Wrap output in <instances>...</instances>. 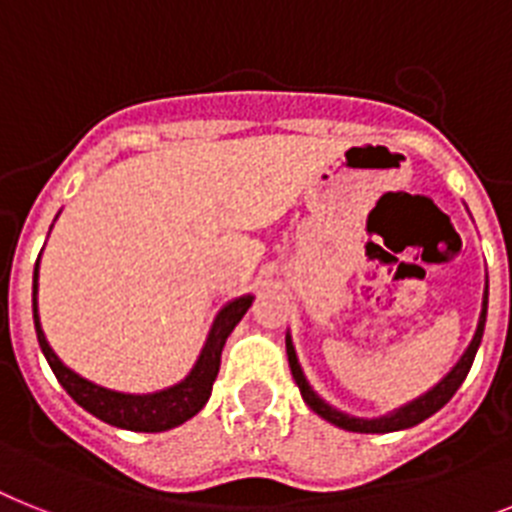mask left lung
<instances>
[{
    "mask_svg": "<svg viewBox=\"0 0 512 512\" xmlns=\"http://www.w3.org/2000/svg\"><path fill=\"white\" fill-rule=\"evenodd\" d=\"M484 322H487V291H484L482 317H479V325H476L474 341L468 343V349H466V354L461 356V362L455 364V367L448 372V377H445L442 382H437L435 388L429 390V393H424L422 398L411 401L409 406L398 409L395 414L382 416V419H354V416H346V414H341V411L330 409L328 403L322 401V398H317L315 390L309 388V382L304 380L302 367H299V362H296V351H294V346H291V338H286V354H289L291 375H294L296 385H299V393H302L304 403H307L309 409L315 411L317 416H322L325 422L336 424V427H341V429H349V432H395V429H409V427H414V424L424 422V419H429L432 414H437V411H440L442 406L450 401V398H453L455 390L461 388V382L466 380L471 364H474L476 349H479V343H482Z\"/></svg>",
    "mask_w": 512,
    "mask_h": 512,
    "instance_id": "1",
    "label": "left lung"
}]
</instances>
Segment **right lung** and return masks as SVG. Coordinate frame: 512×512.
Listing matches in <instances>:
<instances>
[{
  "instance_id": "1",
  "label": "right lung",
  "mask_w": 512,
  "mask_h": 512,
  "mask_svg": "<svg viewBox=\"0 0 512 512\" xmlns=\"http://www.w3.org/2000/svg\"><path fill=\"white\" fill-rule=\"evenodd\" d=\"M36 286L38 263L36 270H33V320H36L38 346L44 351L51 372L57 375L59 385H62V388L72 395V401L80 403L88 414L98 416L101 422L111 424V427L132 429V432H166V429L184 424L187 419H192L197 411L203 409L210 398V390H213V382H216L218 377L223 343H226L229 333L236 328V322L242 320L244 312H247L249 304H252V296H242V299H236V302L226 304V307L221 309V315L213 322V330H210L203 354H200V359H197L195 369H192L187 380L174 385V388L161 390V393L153 395H124L114 393V390L98 388V385L83 380V377L75 375L72 369H67L59 362V356L54 354L49 343H46L41 322H38Z\"/></svg>"
}]
</instances>
